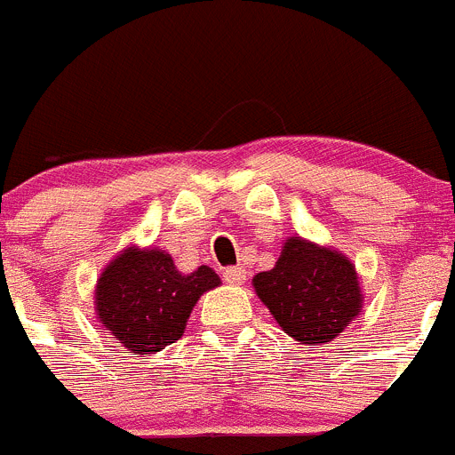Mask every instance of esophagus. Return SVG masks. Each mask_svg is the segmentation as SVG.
Returning a JSON list of instances; mask_svg holds the SVG:
<instances>
[{
	"instance_id": "34e87169",
	"label": "esophagus",
	"mask_w": 455,
	"mask_h": 455,
	"mask_svg": "<svg viewBox=\"0 0 455 455\" xmlns=\"http://www.w3.org/2000/svg\"><path fill=\"white\" fill-rule=\"evenodd\" d=\"M222 278L227 280L228 285H240L247 280V269L244 267H228V269L222 271Z\"/></svg>"
}]
</instances>
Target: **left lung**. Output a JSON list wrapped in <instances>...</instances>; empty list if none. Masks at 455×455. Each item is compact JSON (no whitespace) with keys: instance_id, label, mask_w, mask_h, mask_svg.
Segmentation results:
<instances>
[{"instance_id":"1","label":"left lung","mask_w":455,"mask_h":455,"mask_svg":"<svg viewBox=\"0 0 455 455\" xmlns=\"http://www.w3.org/2000/svg\"><path fill=\"white\" fill-rule=\"evenodd\" d=\"M278 325L300 343H328L362 307L355 267L346 256L300 237L285 242L271 271L253 278Z\"/></svg>"}]
</instances>
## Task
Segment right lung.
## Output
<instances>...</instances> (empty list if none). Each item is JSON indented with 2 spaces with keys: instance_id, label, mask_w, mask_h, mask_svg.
Here are the masks:
<instances>
[{
  "instance_id": "1",
  "label": "right lung",
  "mask_w": 455,
  "mask_h": 455,
  "mask_svg": "<svg viewBox=\"0 0 455 455\" xmlns=\"http://www.w3.org/2000/svg\"><path fill=\"white\" fill-rule=\"evenodd\" d=\"M218 285V274L206 265L181 274L159 249H125L100 274L96 309L127 350L155 355L181 339L199 296Z\"/></svg>"
}]
</instances>
